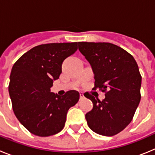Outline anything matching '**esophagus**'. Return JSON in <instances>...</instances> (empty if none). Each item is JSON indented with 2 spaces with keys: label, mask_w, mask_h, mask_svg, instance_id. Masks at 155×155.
I'll list each match as a JSON object with an SVG mask.
<instances>
[{
  "label": "esophagus",
  "mask_w": 155,
  "mask_h": 155,
  "mask_svg": "<svg viewBox=\"0 0 155 155\" xmlns=\"http://www.w3.org/2000/svg\"><path fill=\"white\" fill-rule=\"evenodd\" d=\"M84 94H83V93L81 92L80 93V99H84Z\"/></svg>",
  "instance_id": "esophagus-1"
}]
</instances>
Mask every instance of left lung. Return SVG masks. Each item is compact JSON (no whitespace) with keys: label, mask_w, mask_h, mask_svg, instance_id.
<instances>
[{"label":"left lung","mask_w":155,"mask_h":155,"mask_svg":"<svg viewBox=\"0 0 155 155\" xmlns=\"http://www.w3.org/2000/svg\"><path fill=\"white\" fill-rule=\"evenodd\" d=\"M81 53L94 74V87L105 93L102 101L89 93L84 96L93 103L86 113L91 130L103 136H114L132 121L140 101L141 75L131 54L109 42L78 43Z\"/></svg>","instance_id":"8db88e82"}]
</instances>
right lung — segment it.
Returning a JSON list of instances; mask_svg holds the SVG:
<instances>
[{"mask_svg": "<svg viewBox=\"0 0 155 155\" xmlns=\"http://www.w3.org/2000/svg\"><path fill=\"white\" fill-rule=\"evenodd\" d=\"M78 50V42L47 43L24 53L15 63L8 91L19 122L34 135L49 137L61 132L69 109L80 94L68 91L63 96L50 92L53 81L62 72V64Z\"/></svg>", "mask_w": 155, "mask_h": 155, "instance_id": "1", "label": "right lung"}]
</instances>
